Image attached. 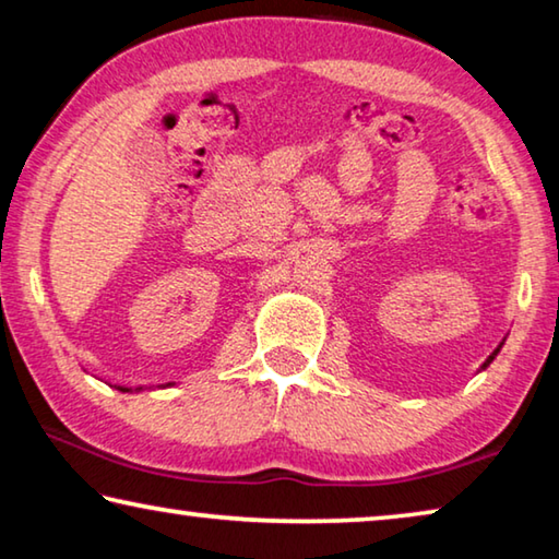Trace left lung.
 <instances>
[{
	"label": "left lung",
	"instance_id": "left-lung-1",
	"mask_svg": "<svg viewBox=\"0 0 559 559\" xmlns=\"http://www.w3.org/2000/svg\"><path fill=\"white\" fill-rule=\"evenodd\" d=\"M502 344H504V341H502ZM502 344H499V346H497V348H495V352H492V354H489V356H487V361H485V364H481V369H487V366H489V364H492V361H495V356H497V354H499V348H502Z\"/></svg>",
	"mask_w": 559,
	"mask_h": 559
}]
</instances>
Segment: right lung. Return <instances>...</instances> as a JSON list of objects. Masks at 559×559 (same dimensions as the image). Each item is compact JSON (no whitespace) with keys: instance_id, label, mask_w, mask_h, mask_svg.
<instances>
[{"instance_id":"obj_1","label":"right lung","mask_w":559,"mask_h":559,"mask_svg":"<svg viewBox=\"0 0 559 559\" xmlns=\"http://www.w3.org/2000/svg\"><path fill=\"white\" fill-rule=\"evenodd\" d=\"M120 391H132V389H124V386H118ZM135 391H140V389H135Z\"/></svg>"}]
</instances>
